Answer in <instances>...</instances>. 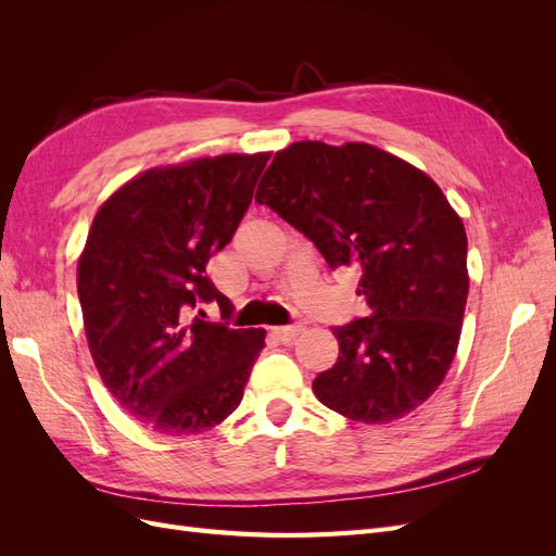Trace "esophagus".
I'll return each instance as SVG.
<instances>
[{
	"mask_svg": "<svg viewBox=\"0 0 556 556\" xmlns=\"http://www.w3.org/2000/svg\"><path fill=\"white\" fill-rule=\"evenodd\" d=\"M271 331H274V336H276V341H280V343H292V341L296 339V336H299L301 331H304V329H301L299 325H292V327H274Z\"/></svg>",
	"mask_w": 556,
	"mask_h": 556,
	"instance_id": "esophagus-1",
	"label": "esophagus"
}]
</instances>
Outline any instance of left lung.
<instances>
[{
    "label": "left lung",
    "mask_w": 556,
    "mask_h": 556,
    "mask_svg": "<svg viewBox=\"0 0 556 556\" xmlns=\"http://www.w3.org/2000/svg\"><path fill=\"white\" fill-rule=\"evenodd\" d=\"M255 201L323 252L357 266L368 317L333 327L339 359L313 380L327 408L364 425L406 417L457 355L468 296L466 229L422 169L371 143L278 150Z\"/></svg>",
    "instance_id": "left-lung-1"
}]
</instances>
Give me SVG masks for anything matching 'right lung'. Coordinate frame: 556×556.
<instances>
[{"instance_id":"right-lung-1","label":"right lung","mask_w":556,"mask_h":556,"mask_svg":"<svg viewBox=\"0 0 556 556\" xmlns=\"http://www.w3.org/2000/svg\"><path fill=\"white\" fill-rule=\"evenodd\" d=\"M268 153L197 157L127 180L99 206L78 257L90 355L121 408L148 429L190 435L243 399L264 329L189 319L229 299L206 276L245 215Z\"/></svg>"}]
</instances>
